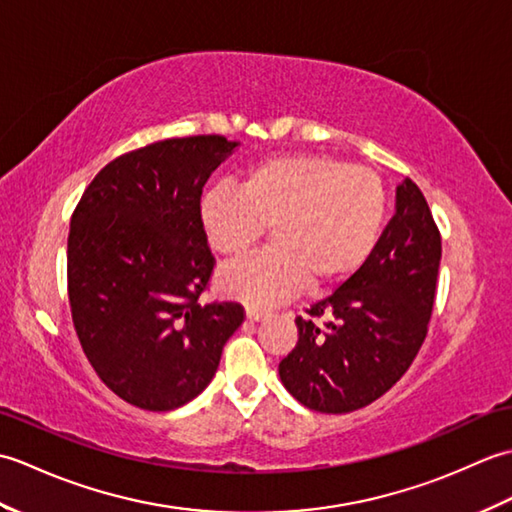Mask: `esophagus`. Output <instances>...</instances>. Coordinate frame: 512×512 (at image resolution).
<instances>
[{"instance_id":"1","label":"esophagus","mask_w":512,"mask_h":512,"mask_svg":"<svg viewBox=\"0 0 512 512\" xmlns=\"http://www.w3.org/2000/svg\"><path fill=\"white\" fill-rule=\"evenodd\" d=\"M246 319L250 321V323H259L264 319V312H257V310H246Z\"/></svg>"}]
</instances>
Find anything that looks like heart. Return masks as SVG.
<instances>
[{
  "label": "heart",
  "instance_id": "heart-1",
  "mask_svg": "<svg viewBox=\"0 0 512 512\" xmlns=\"http://www.w3.org/2000/svg\"><path fill=\"white\" fill-rule=\"evenodd\" d=\"M235 188L204 195L200 224L226 259L246 257L270 226L273 248L220 277L224 292L253 308L303 286L343 284L372 257L387 217V189L374 169L308 151L253 162Z\"/></svg>",
  "mask_w": 512,
  "mask_h": 512
}]
</instances>
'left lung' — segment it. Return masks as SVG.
I'll list each match as a JSON object with an SVG mask.
<instances>
[{
  "instance_id": "1",
  "label": "left lung",
  "mask_w": 512,
  "mask_h": 512,
  "mask_svg": "<svg viewBox=\"0 0 512 512\" xmlns=\"http://www.w3.org/2000/svg\"><path fill=\"white\" fill-rule=\"evenodd\" d=\"M442 237L418 184L396 189V215L367 264L297 317L299 341L279 363L301 405L347 413L394 387L429 332Z\"/></svg>"
}]
</instances>
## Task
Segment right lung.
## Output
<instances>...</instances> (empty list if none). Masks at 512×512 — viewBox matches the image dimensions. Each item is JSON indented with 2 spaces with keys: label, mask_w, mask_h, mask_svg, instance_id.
Masks as SVG:
<instances>
[{
  "label": "right lung",
  "mask_w": 512,
  "mask_h": 512,
  "mask_svg": "<svg viewBox=\"0 0 512 512\" xmlns=\"http://www.w3.org/2000/svg\"><path fill=\"white\" fill-rule=\"evenodd\" d=\"M237 143L169 138L114 158L72 213L68 297L94 372L147 411L187 405L244 321L237 301H198L215 268L200 224L202 189Z\"/></svg>",
  "instance_id": "1"
}]
</instances>
